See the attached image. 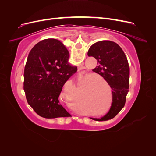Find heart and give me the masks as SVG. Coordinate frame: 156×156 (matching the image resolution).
Instances as JSON below:
<instances>
[{"label":"heart","instance_id":"obj_1","mask_svg":"<svg viewBox=\"0 0 156 156\" xmlns=\"http://www.w3.org/2000/svg\"><path fill=\"white\" fill-rule=\"evenodd\" d=\"M88 75V74L79 75L78 83H81ZM99 81L101 83H106L105 80L98 75H91L84 80V87L86 90L88 88V90L85 94V96L81 100L83 103H96L98 100H100L101 97L103 96V88Z\"/></svg>","mask_w":156,"mask_h":156}]
</instances>
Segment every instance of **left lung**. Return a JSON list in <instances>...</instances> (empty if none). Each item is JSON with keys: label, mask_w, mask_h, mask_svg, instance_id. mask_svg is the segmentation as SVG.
Here are the masks:
<instances>
[{"label": "left lung", "mask_w": 156, "mask_h": 156, "mask_svg": "<svg viewBox=\"0 0 156 156\" xmlns=\"http://www.w3.org/2000/svg\"><path fill=\"white\" fill-rule=\"evenodd\" d=\"M88 56L98 60L96 68L92 71L104 78L112 90V103L109 111L96 121L112 119L124 107L129 92V67L124 51L115 42L104 40L96 42L90 48Z\"/></svg>", "instance_id": "obj_1"}]
</instances>
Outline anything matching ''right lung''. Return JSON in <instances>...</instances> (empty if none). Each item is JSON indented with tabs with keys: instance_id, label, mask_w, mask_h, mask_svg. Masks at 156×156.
Wrapping results in <instances>:
<instances>
[{
	"instance_id": "1",
	"label": "right lung",
	"mask_w": 156,
	"mask_h": 156,
	"mask_svg": "<svg viewBox=\"0 0 156 156\" xmlns=\"http://www.w3.org/2000/svg\"><path fill=\"white\" fill-rule=\"evenodd\" d=\"M68 58L67 49L55 39L38 42L28 56L23 88L28 103L41 117L71 116L58 100L64 84L77 71L68 64Z\"/></svg>"
}]
</instances>
